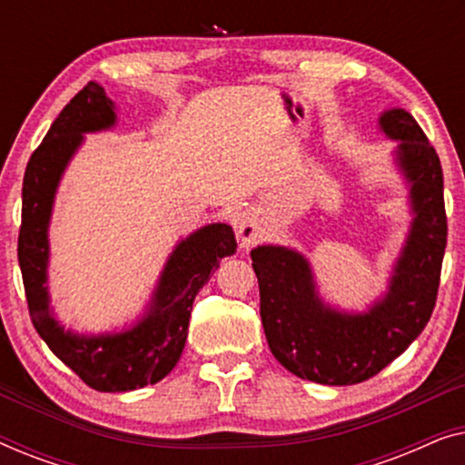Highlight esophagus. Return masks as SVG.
<instances>
[{"mask_svg": "<svg viewBox=\"0 0 465 465\" xmlns=\"http://www.w3.org/2000/svg\"><path fill=\"white\" fill-rule=\"evenodd\" d=\"M237 234H239V243L241 247H250L258 241V226H256V218L252 213H243L237 220Z\"/></svg>", "mask_w": 465, "mask_h": 465, "instance_id": "34e87169", "label": "esophagus"}]
</instances>
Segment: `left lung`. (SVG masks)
<instances>
[{"mask_svg":"<svg viewBox=\"0 0 465 465\" xmlns=\"http://www.w3.org/2000/svg\"><path fill=\"white\" fill-rule=\"evenodd\" d=\"M381 131L398 139L396 161L411 183L415 218L390 288L364 313H342L317 296L307 258L279 245L252 250L260 317L275 360L322 385H355L404 353L434 311L444 247L442 167L434 145L406 110H387Z\"/></svg>","mask_w":465,"mask_h":465,"instance_id":"left-lung-1","label":"left lung"}]
</instances>
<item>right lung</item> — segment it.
Here are the masks:
<instances>
[{
  "label": "right lung",
  "instance_id": "right-lung-1",
  "mask_svg": "<svg viewBox=\"0 0 465 465\" xmlns=\"http://www.w3.org/2000/svg\"><path fill=\"white\" fill-rule=\"evenodd\" d=\"M114 124V104L94 82H88L56 116L25 169L18 264L31 322L50 351L93 390L131 391L154 385L173 371L186 345L194 298L220 260L237 252V241L228 224H209L177 243L158 279L148 313L124 332L82 336L63 330L50 309L46 285L54 193L84 139L82 135Z\"/></svg>",
  "mask_w": 465,
  "mask_h": 465
}]
</instances>
